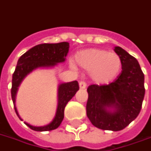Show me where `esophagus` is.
Segmentation results:
<instances>
[{
	"label": "esophagus",
	"mask_w": 151,
	"mask_h": 151,
	"mask_svg": "<svg viewBox=\"0 0 151 151\" xmlns=\"http://www.w3.org/2000/svg\"><path fill=\"white\" fill-rule=\"evenodd\" d=\"M79 87H80V89H86V83L85 81H80L79 82Z\"/></svg>",
	"instance_id": "obj_1"
}]
</instances>
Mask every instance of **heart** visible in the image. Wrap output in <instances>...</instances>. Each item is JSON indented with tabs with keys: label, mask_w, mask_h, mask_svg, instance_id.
<instances>
[{
	"label": "heart",
	"mask_w": 151,
	"mask_h": 151,
	"mask_svg": "<svg viewBox=\"0 0 151 151\" xmlns=\"http://www.w3.org/2000/svg\"><path fill=\"white\" fill-rule=\"evenodd\" d=\"M75 61L79 66L90 71L93 81L106 84L114 81L122 70V59L117 53L101 49H87L76 53Z\"/></svg>",
	"instance_id": "b5f03b06"
}]
</instances>
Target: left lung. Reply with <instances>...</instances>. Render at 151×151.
<instances>
[{
  "instance_id": "8db88e82",
  "label": "left lung",
  "mask_w": 151,
  "mask_h": 151,
  "mask_svg": "<svg viewBox=\"0 0 151 151\" xmlns=\"http://www.w3.org/2000/svg\"><path fill=\"white\" fill-rule=\"evenodd\" d=\"M114 51L122 59L121 73L109 85H91L86 114L94 127L118 131L138 117L145 95L144 74L137 59L119 46Z\"/></svg>"
}]
</instances>
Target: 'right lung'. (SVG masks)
Returning <instances> with one entry per match:
<instances>
[{"label":"right lung","instance_id":"right-lung-1","mask_svg":"<svg viewBox=\"0 0 151 151\" xmlns=\"http://www.w3.org/2000/svg\"><path fill=\"white\" fill-rule=\"evenodd\" d=\"M69 48L70 44L68 42L40 44L28 50L18 59L16 69L13 74L11 95L15 112L22 121V119L19 116L15 106L17 92L20 84L29 73L37 68H50L58 63L64 62L69 52ZM78 90V82L77 81L60 84L58 92V108L53 121L43 127H34L27 122H24V124L35 131H50L57 129L64 118V110L66 104L75 95Z\"/></svg>","mask_w":151,"mask_h":151}]
</instances>
